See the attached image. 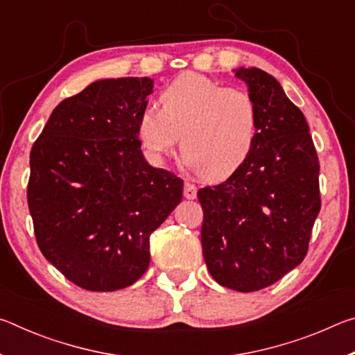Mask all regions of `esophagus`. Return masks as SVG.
<instances>
[{
    "mask_svg": "<svg viewBox=\"0 0 355 355\" xmlns=\"http://www.w3.org/2000/svg\"><path fill=\"white\" fill-rule=\"evenodd\" d=\"M183 196L186 197V199H189V200H192V199H196V196H197V188L192 183H189V182H186L184 183V188H183Z\"/></svg>",
    "mask_w": 355,
    "mask_h": 355,
    "instance_id": "34e87169",
    "label": "esophagus"
}]
</instances>
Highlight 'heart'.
Returning a JSON list of instances; mask_svg holds the SVG:
<instances>
[{"mask_svg":"<svg viewBox=\"0 0 355 355\" xmlns=\"http://www.w3.org/2000/svg\"><path fill=\"white\" fill-rule=\"evenodd\" d=\"M159 106L146 107L137 117V137L150 159H163L182 135L186 164L208 180H224L254 152L260 110L244 89L188 71L161 91Z\"/></svg>","mask_w":355,"mask_h":355,"instance_id":"obj_1","label":"heart"}]
</instances>
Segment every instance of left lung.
Segmentation results:
<instances>
[{"instance_id":"8db88e82","label":"left lung","mask_w":355,"mask_h":355,"mask_svg":"<svg viewBox=\"0 0 355 355\" xmlns=\"http://www.w3.org/2000/svg\"><path fill=\"white\" fill-rule=\"evenodd\" d=\"M260 110V133L241 169L197 192L202 249L219 285L250 293L275 284L307 255L321 209L320 161L302 111L260 69H238Z\"/></svg>"}]
</instances>
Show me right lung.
<instances>
[{
    "label": "right lung",
    "instance_id": "1",
    "mask_svg": "<svg viewBox=\"0 0 355 355\" xmlns=\"http://www.w3.org/2000/svg\"><path fill=\"white\" fill-rule=\"evenodd\" d=\"M150 78L100 80L62 100L29 155L28 207L42 254L89 291L133 285L150 235L182 202L183 180L150 166L137 117Z\"/></svg>",
    "mask_w": 355,
    "mask_h": 355
}]
</instances>
